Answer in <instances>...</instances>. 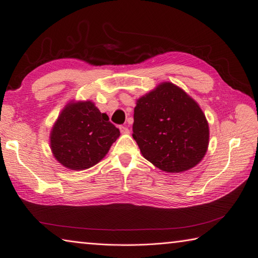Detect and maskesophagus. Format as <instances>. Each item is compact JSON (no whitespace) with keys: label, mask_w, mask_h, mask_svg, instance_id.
I'll use <instances>...</instances> for the list:
<instances>
[{"label":"esophagus","mask_w":258,"mask_h":258,"mask_svg":"<svg viewBox=\"0 0 258 258\" xmlns=\"http://www.w3.org/2000/svg\"><path fill=\"white\" fill-rule=\"evenodd\" d=\"M119 130L122 135H128L129 134V129L127 126H120L119 127Z\"/></svg>","instance_id":"esophagus-1"}]
</instances>
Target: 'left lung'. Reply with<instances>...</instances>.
Masks as SVG:
<instances>
[{
    "mask_svg": "<svg viewBox=\"0 0 258 258\" xmlns=\"http://www.w3.org/2000/svg\"><path fill=\"white\" fill-rule=\"evenodd\" d=\"M136 104L132 137L145 159L167 173L185 172L204 159L209 123L188 93L162 82Z\"/></svg>",
    "mask_w": 258,
    "mask_h": 258,
    "instance_id": "left-lung-1",
    "label": "left lung"
}]
</instances>
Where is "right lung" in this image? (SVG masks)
<instances>
[{"instance_id":"1","label":"right lung","mask_w":258,"mask_h":258,"mask_svg":"<svg viewBox=\"0 0 258 258\" xmlns=\"http://www.w3.org/2000/svg\"><path fill=\"white\" fill-rule=\"evenodd\" d=\"M119 136V130L92 101L71 100L53 123L49 145L61 166L82 171L102 160Z\"/></svg>"}]
</instances>
